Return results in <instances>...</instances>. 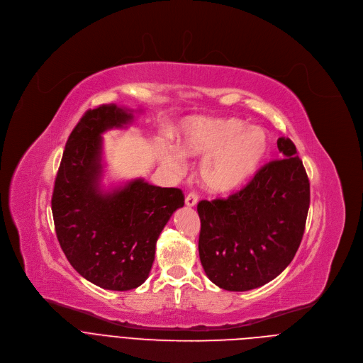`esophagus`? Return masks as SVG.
<instances>
[{
	"label": "esophagus",
	"instance_id": "34e87169",
	"mask_svg": "<svg viewBox=\"0 0 363 363\" xmlns=\"http://www.w3.org/2000/svg\"><path fill=\"white\" fill-rule=\"evenodd\" d=\"M196 203H199V195H196L195 192H189L185 196V206L186 207H194V206H196Z\"/></svg>",
	"mask_w": 363,
	"mask_h": 363
}]
</instances>
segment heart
Listing matches in <instances>:
<instances>
[{"label":"heart","instance_id":"heart-1","mask_svg":"<svg viewBox=\"0 0 363 363\" xmlns=\"http://www.w3.org/2000/svg\"><path fill=\"white\" fill-rule=\"evenodd\" d=\"M182 153L202 156L199 164L201 184L214 194H228L245 185L262 167L269 153V136L257 125L238 118H192L179 138ZM163 162L182 168V156L163 150Z\"/></svg>","mask_w":363,"mask_h":363}]
</instances>
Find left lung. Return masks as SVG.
<instances>
[{
    "mask_svg": "<svg viewBox=\"0 0 363 363\" xmlns=\"http://www.w3.org/2000/svg\"><path fill=\"white\" fill-rule=\"evenodd\" d=\"M284 159L260 168L253 179L228 199L196 206L201 232V265L217 286L249 291L277 278L303 240L310 182L295 145L278 139Z\"/></svg>",
    "mask_w": 363,
    "mask_h": 363,
    "instance_id": "obj_1",
    "label": "left lung"
}]
</instances>
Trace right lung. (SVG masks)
Segmentation results:
<instances>
[{"label": "right lung", "instance_id": "1", "mask_svg": "<svg viewBox=\"0 0 363 363\" xmlns=\"http://www.w3.org/2000/svg\"><path fill=\"white\" fill-rule=\"evenodd\" d=\"M131 121L133 113L116 104L88 110L65 146L52 195L65 256L85 279L111 291L135 289L147 279L157 238L184 207L179 188L155 186L143 178L101 188V135Z\"/></svg>", "mask_w": 363, "mask_h": 363}]
</instances>
